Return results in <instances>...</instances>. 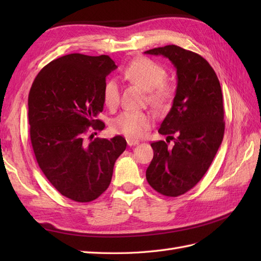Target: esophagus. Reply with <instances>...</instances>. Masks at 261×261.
Wrapping results in <instances>:
<instances>
[{
    "mask_svg": "<svg viewBox=\"0 0 261 261\" xmlns=\"http://www.w3.org/2000/svg\"><path fill=\"white\" fill-rule=\"evenodd\" d=\"M126 142H127V146H130V147L139 145V141H138V140H135V139H131V138H127V139H126Z\"/></svg>",
    "mask_w": 261,
    "mask_h": 261,
    "instance_id": "1",
    "label": "esophagus"
}]
</instances>
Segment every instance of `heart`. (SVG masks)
Here are the masks:
<instances>
[{
  "mask_svg": "<svg viewBox=\"0 0 261 261\" xmlns=\"http://www.w3.org/2000/svg\"><path fill=\"white\" fill-rule=\"evenodd\" d=\"M126 81L141 87L148 93V101L156 108H165L174 95V87L165 81L166 70L162 65L146 57H138L127 64L122 70ZM103 101L109 109H115L120 101L119 85L110 80L104 85ZM153 116L142 111H124L111 122V129L115 134L130 138H139L150 129Z\"/></svg>",
  "mask_w": 261,
  "mask_h": 261,
  "instance_id": "obj_1",
  "label": "heart"
}]
</instances>
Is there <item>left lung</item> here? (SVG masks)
<instances>
[{
	"mask_svg": "<svg viewBox=\"0 0 261 261\" xmlns=\"http://www.w3.org/2000/svg\"><path fill=\"white\" fill-rule=\"evenodd\" d=\"M168 58L176 68L177 87L171 109L158 132L174 140L152 142L153 158L146 177L165 196L182 195L202 179L222 143L224 110L218 76L199 55L168 45L145 51ZM175 138H173V136Z\"/></svg>",
	"mask_w": 261,
	"mask_h": 261,
	"instance_id": "left-lung-1",
	"label": "left lung"
}]
</instances>
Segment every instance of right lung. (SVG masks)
<instances>
[{
    "mask_svg": "<svg viewBox=\"0 0 261 261\" xmlns=\"http://www.w3.org/2000/svg\"><path fill=\"white\" fill-rule=\"evenodd\" d=\"M116 67L107 55H66L39 71L30 88L28 119L37 163L51 185L75 202L94 201L107 191L126 148L121 136L86 140L90 131L104 129L97 115L105 79Z\"/></svg>",
    "mask_w": 261,
    "mask_h": 261,
    "instance_id": "obj_1",
    "label": "right lung"
}]
</instances>
